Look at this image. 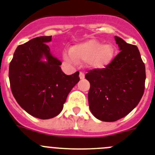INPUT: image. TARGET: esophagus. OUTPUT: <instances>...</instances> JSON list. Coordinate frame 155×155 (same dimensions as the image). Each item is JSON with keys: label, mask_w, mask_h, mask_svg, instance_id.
Wrapping results in <instances>:
<instances>
[{"label": "esophagus", "mask_w": 155, "mask_h": 155, "mask_svg": "<svg viewBox=\"0 0 155 155\" xmlns=\"http://www.w3.org/2000/svg\"><path fill=\"white\" fill-rule=\"evenodd\" d=\"M84 77H85V75H84V72L80 71V79H81V80H83V79H84Z\"/></svg>", "instance_id": "esophagus-1"}]
</instances>
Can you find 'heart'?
I'll return each instance as SVG.
<instances>
[{
	"label": "heart",
	"mask_w": 155,
	"mask_h": 155,
	"mask_svg": "<svg viewBox=\"0 0 155 155\" xmlns=\"http://www.w3.org/2000/svg\"><path fill=\"white\" fill-rule=\"evenodd\" d=\"M115 49L111 44H102L100 41L91 39L71 46L69 55H65V60L75 62H87L93 68H106L112 61Z\"/></svg>",
	"instance_id": "1"
}]
</instances>
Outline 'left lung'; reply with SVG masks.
Wrapping results in <instances>:
<instances>
[{"label": "left lung", "instance_id": "1", "mask_svg": "<svg viewBox=\"0 0 155 155\" xmlns=\"http://www.w3.org/2000/svg\"><path fill=\"white\" fill-rule=\"evenodd\" d=\"M114 40L120 52L105 68L93 69L85 75L91 84V112L104 122L117 121L129 114L139 104L145 89V64L137 46L119 36Z\"/></svg>", "mask_w": 155, "mask_h": 155}]
</instances>
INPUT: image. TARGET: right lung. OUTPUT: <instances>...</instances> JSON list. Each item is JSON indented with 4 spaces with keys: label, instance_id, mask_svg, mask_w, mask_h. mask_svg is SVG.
<instances>
[{
    "label": "right lung",
    "instance_id": "1",
    "mask_svg": "<svg viewBox=\"0 0 155 155\" xmlns=\"http://www.w3.org/2000/svg\"><path fill=\"white\" fill-rule=\"evenodd\" d=\"M51 36L19 45L9 64L10 87L16 102L32 116L51 119L61 112L68 95L80 81L79 71L65 75L61 61L51 55Z\"/></svg>",
    "mask_w": 155,
    "mask_h": 155
}]
</instances>
